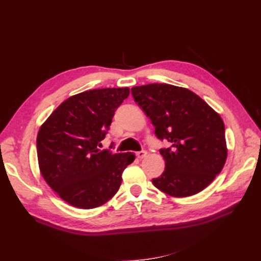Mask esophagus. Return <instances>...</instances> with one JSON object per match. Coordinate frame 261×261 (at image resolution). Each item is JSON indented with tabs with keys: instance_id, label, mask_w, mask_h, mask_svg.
Listing matches in <instances>:
<instances>
[{
	"instance_id": "34e87169",
	"label": "esophagus",
	"mask_w": 261,
	"mask_h": 261,
	"mask_svg": "<svg viewBox=\"0 0 261 261\" xmlns=\"http://www.w3.org/2000/svg\"><path fill=\"white\" fill-rule=\"evenodd\" d=\"M137 154V157L139 158V159H143V158H146L147 157V151H139V152H137L136 153Z\"/></svg>"
}]
</instances>
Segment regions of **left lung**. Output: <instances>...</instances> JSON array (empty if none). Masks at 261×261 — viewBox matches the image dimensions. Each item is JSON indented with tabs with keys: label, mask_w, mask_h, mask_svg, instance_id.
<instances>
[{
	"label": "left lung",
	"mask_w": 261,
	"mask_h": 261,
	"mask_svg": "<svg viewBox=\"0 0 261 261\" xmlns=\"http://www.w3.org/2000/svg\"><path fill=\"white\" fill-rule=\"evenodd\" d=\"M156 136L171 147L162 149L165 170L152 184L173 197L203 191L224 167L226 148L223 120L218 112L184 87L148 84L131 88Z\"/></svg>",
	"instance_id": "1"
}]
</instances>
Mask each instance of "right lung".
<instances>
[{"label":"right lung","instance_id":"add662e5","mask_svg":"<svg viewBox=\"0 0 261 261\" xmlns=\"http://www.w3.org/2000/svg\"><path fill=\"white\" fill-rule=\"evenodd\" d=\"M129 87L98 88L68 97L48 116L37 136L39 169L66 203L94 208L119 191L135 154L99 150L115 110Z\"/></svg>","mask_w":261,"mask_h":261}]
</instances>
